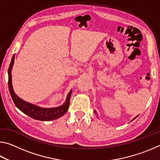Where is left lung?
Instances as JSON below:
<instances>
[{
  "label": "left lung",
  "mask_w": 160,
  "mask_h": 160,
  "mask_svg": "<svg viewBox=\"0 0 160 160\" xmlns=\"http://www.w3.org/2000/svg\"><path fill=\"white\" fill-rule=\"evenodd\" d=\"M94 112H95V111H94ZM95 113H97L95 112ZM137 116H136V117H137ZM136 117H135V118H134L133 119H132V120H134V119H135V118H136Z\"/></svg>",
  "instance_id": "left-lung-1"
}]
</instances>
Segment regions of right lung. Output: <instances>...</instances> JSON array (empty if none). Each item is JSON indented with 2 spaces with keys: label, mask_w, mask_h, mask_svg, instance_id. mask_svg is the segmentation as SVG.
Returning <instances> with one entry per match:
<instances>
[{
  "label": "right lung",
  "mask_w": 160,
  "mask_h": 160,
  "mask_svg": "<svg viewBox=\"0 0 160 160\" xmlns=\"http://www.w3.org/2000/svg\"><path fill=\"white\" fill-rule=\"evenodd\" d=\"M15 61V55H13L11 62H10L8 68V88L12 99L14 102L15 106L17 107L21 112L25 113L29 117L39 121H51L56 119L63 116L68 109L70 105V99L71 96L72 90L67 95V98L63 105L56 108H42L36 105L30 104L20 99L13 90L12 85V75L11 71L13 63Z\"/></svg>",
  "instance_id": "add662e5"
}]
</instances>
